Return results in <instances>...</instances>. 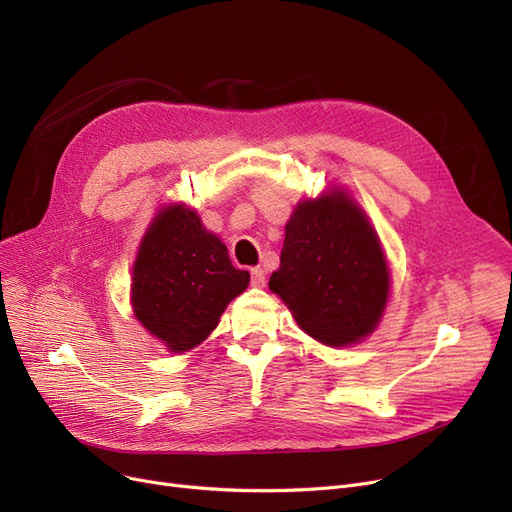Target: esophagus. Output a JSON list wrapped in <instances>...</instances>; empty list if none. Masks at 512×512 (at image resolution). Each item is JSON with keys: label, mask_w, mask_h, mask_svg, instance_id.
Wrapping results in <instances>:
<instances>
[{"label": "esophagus", "mask_w": 512, "mask_h": 512, "mask_svg": "<svg viewBox=\"0 0 512 512\" xmlns=\"http://www.w3.org/2000/svg\"><path fill=\"white\" fill-rule=\"evenodd\" d=\"M251 284L257 288L265 286V272L261 270V267H253L251 270Z\"/></svg>", "instance_id": "1"}]
</instances>
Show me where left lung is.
I'll return each instance as SVG.
<instances>
[{"mask_svg":"<svg viewBox=\"0 0 512 512\" xmlns=\"http://www.w3.org/2000/svg\"><path fill=\"white\" fill-rule=\"evenodd\" d=\"M270 290L321 344L351 346L378 328L390 267L367 213L342 186L294 207Z\"/></svg>","mask_w":512,"mask_h":512,"instance_id":"8db88e82","label":"left lung"}]
</instances>
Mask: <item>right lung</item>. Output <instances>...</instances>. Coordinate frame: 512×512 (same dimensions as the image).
<instances>
[{
	"instance_id": "right-lung-1",
	"label": "right lung",
	"mask_w": 512,
	"mask_h": 512,
	"mask_svg": "<svg viewBox=\"0 0 512 512\" xmlns=\"http://www.w3.org/2000/svg\"><path fill=\"white\" fill-rule=\"evenodd\" d=\"M220 236L184 203L161 205L132 265L130 305L141 326L170 353H186L220 324L230 301L249 286Z\"/></svg>"
}]
</instances>
